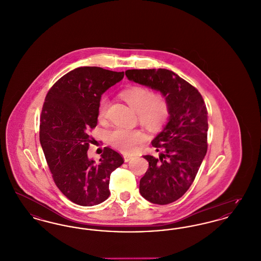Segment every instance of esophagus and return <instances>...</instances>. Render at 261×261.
I'll return each mask as SVG.
<instances>
[{
    "label": "esophagus",
    "mask_w": 261,
    "mask_h": 261,
    "mask_svg": "<svg viewBox=\"0 0 261 261\" xmlns=\"http://www.w3.org/2000/svg\"><path fill=\"white\" fill-rule=\"evenodd\" d=\"M123 159H124L125 162H128L129 161H131L133 159V155H130V154H124L123 155Z\"/></svg>",
    "instance_id": "esophagus-1"
}]
</instances>
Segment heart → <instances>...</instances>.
<instances>
[{
	"label": "heart",
	"mask_w": 261,
	"mask_h": 261,
	"mask_svg": "<svg viewBox=\"0 0 261 261\" xmlns=\"http://www.w3.org/2000/svg\"><path fill=\"white\" fill-rule=\"evenodd\" d=\"M121 97L138 112L139 121L149 130L161 129L169 116V103L161 94L146 87L129 88L121 93ZM109 100L106 98L99 100L98 117L105 120L108 116ZM110 143L115 149L123 152H133L137 147L145 142L146 134L140 129L115 128L109 134Z\"/></svg>",
	"instance_id": "heart-1"
}]
</instances>
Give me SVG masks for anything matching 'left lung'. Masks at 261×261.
Returning a JSON list of instances; mask_svg holds the SVG:
<instances>
[{"instance_id":"1","label":"left lung","mask_w":261,"mask_h":261,"mask_svg":"<svg viewBox=\"0 0 261 261\" xmlns=\"http://www.w3.org/2000/svg\"><path fill=\"white\" fill-rule=\"evenodd\" d=\"M127 78L160 91L169 103V118L151 145L160 158L144 155L149 162L140 180V194L156 204L180 199L193 184L207 150V111L199 91L173 71L128 69Z\"/></svg>"}]
</instances>
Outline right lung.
Masks as SVG:
<instances>
[{"instance_id": "1", "label": "right lung", "mask_w": 261, "mask_h": 261, "mask_svg": "<svg viewBox=\"0 0 261 261\" xmlns=\"http://www.w3.org/2000/svg\"><path fill=\"white\" fill-rule=\"evenodd\" d=\"M124 77L97 66L78 67L50 88L40 118V143L57 187L72 202L99 204L110 197V178L124 162L106 147L99 163L88 158L101 95Z\"/></svg>"}]
</instances>
